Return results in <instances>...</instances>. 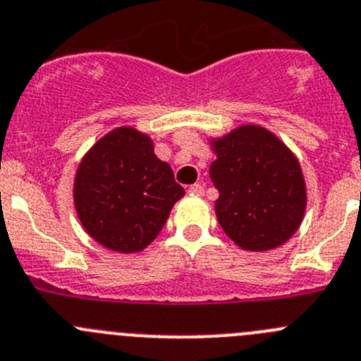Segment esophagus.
<instances>
[{
  "instance_id": "esophagus-1",
  "label": "esophagus",
  "mask_w": 361,
  "mask_h": 361,
  "mask_svg": "<svg viewBox=\"0 0 361 361\" xmlns=\"http://www.w3.org/2000/svg\"><path fill=\"white\" fill-rule=\"evenodd\" d=\"M188 194H190V196H203L204 194L203 185H200V183L190 185V187H188Z\"/></svg>"
}]
</instances>
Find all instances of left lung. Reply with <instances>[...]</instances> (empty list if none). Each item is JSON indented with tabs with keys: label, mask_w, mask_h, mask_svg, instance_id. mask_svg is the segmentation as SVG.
Listing matches in <instances>:
<instances>
[{
	"label": "left lung",
	"mask_w": 361,
	"mask_h": 361,
	"mask_svg": "<svg viewBox=\"0 0 361 361\" xmlns=\"http://www.w3.org/2000/svg\"><path fill=\"white\" fill-rule=\"evenodd\" d=\"M216 216L239 248L268 252L293 237L306 214V181L291 149L266 128L239 126L210 138Z\"/></svg>",
	"instance_id": "1"
}]
</instances>
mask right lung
<instances>
[{
	"label": "right lung",
	"mask_w": 361,
	"mask_h": 361,
	"mask_svg": "<svg viewBox=\"0 0 361 361\" xmlns=\"http://www.w3.org/2000/svg\"><path fill=\"white\" fill-rule=\"evenodd\" d=\"M183 196L171 165L154 154L151 136L129 126L104 135L84 154L73 180L80 225L118 253L147 248Z\"/></svg>",
	"instance_id": "right-lung-1"
}]
</instances>
